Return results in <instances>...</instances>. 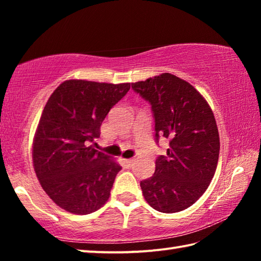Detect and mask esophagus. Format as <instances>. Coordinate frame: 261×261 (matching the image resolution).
<instances>
[{
  "label": "esophagus",
  "instance_id": "1",
  "mask_svg": "<svg viewBox=\"0 0 261 261\" xmlns=\"http://www.w3.org/2000/svg\"><path fill=\"white\" fill-rule=\"evenodd\" d=\"M124 163L126 165V167L131 168V167H132V163H134V160H132V159H125Z\"/></svg>",
  "mask_w": 261,
  "mask_h": 261
}]
</instances>
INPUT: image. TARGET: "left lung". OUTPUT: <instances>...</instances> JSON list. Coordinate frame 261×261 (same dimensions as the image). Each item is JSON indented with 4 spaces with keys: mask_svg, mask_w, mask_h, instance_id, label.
Segmentation results:
<instances>
[{
    "mask_svg": "<svg viewBox=\"0 0 261 261\" xmlns=\"http://www.w3.org/2000/svg\"><path fill=\"white\" fill-rule=\"evenodd\" d=\"M149 102L155 143L169 140L166 155L155 160L153 176L140 182L145 199L155 211L176 213L204 194L215 174L220 138L213 112L199 92L171 73L131 84Z\"/></svg>",
    "mask_w": 261,
    "mask_h": 261,
    "instance_id": "left-lung-1",
    "label": "left lung"
}]
</instances>
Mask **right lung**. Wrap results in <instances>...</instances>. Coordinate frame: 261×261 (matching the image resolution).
I'll return each instance as SVG.
<instances>
[{"label":"right lung","mask_w":261,"mask_h":261,"mask_svg":"<svg viewBox=\"0 0 261 261\" xmlns=\"http://www.w3.org/2000/svg\"><path fill=\"white\" fill-rule=\"evenodd\" d=\"M129 90V83L68 81L48 99L35 134L33 163L42 189L61 208L90 214L108 200L122 167L90 144Z\"/></svg>","instance_id":"1"}]
</instances>
